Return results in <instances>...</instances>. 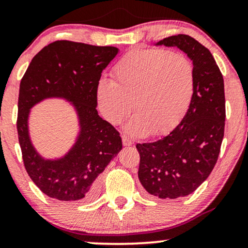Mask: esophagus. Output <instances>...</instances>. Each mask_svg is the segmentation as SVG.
I'll list each match as a JSON object with an SVG mask.
<instances>
[{"label":"esophagus","mask_w":248,"mask_h":248,"mask_svg":"<svg viewBox=\"0 0 248 248\" xmlns=\"http://www.w3.org/2000/svg\"><path fill=\"white\" fill-rule=\"evenodd\" d=\"M123 144H124V146H130L134 144V140H132L130 137H128V136L124 135L123 136Z\"/></svg>","instance_id":"1"}]
</instances>
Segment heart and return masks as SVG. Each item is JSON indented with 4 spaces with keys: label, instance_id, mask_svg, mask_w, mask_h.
<instances>
[{
    "label": "heart",
    "instance_id": "1",
    "mask_svg": "<svg viewBox=\"0 0 248 248\" xmlns=\"http://www.w3.org/2000/svg\"><path fill=\"white\" fill-rule=\"evenodd\" d=\"M114 81L102 78L96 96L107 120L118 124L131 111L127 129L136 136H160L175 127L192 102L195 73L186 56L164 49H135L113 68Z\"/></svg>",
    "mask_w": 248,
    "mask_h": 248
}]
</instances>
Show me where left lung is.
Masks as SVG:
<instances>
[{
  "mask_svg": "<svg viewBox=\"0 0 248 248\" xmlns=\"http://www.w3.org/2000/svg\"><path fill=\"white\" fill-rule=\"evenodd\" d=\"M156 45L184 51L195 73L193 99L182 121L159 140L136 145L144 189L160 199H176L197 190L217 163L225 131L224 78L210 50L194 38L177 34Z\"/></svg>",
  "mask_w": 248,
  "mask_h": 248,
  "instance_id": "8db88e82",
  "label": "left lung"
}]
</instances>
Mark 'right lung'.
Instances as JSON below:
<instances>
[{
    "instance_id": "right-lung-1",
    "label": "right lung",
    "mask_w": 248,
    "mask_h": 248,
    "mask_svg": "<svg viewBox=\"0 0 248 248\" xmlns=\"http://www.w3.org/2000/svg\"><path fill=\"white\" fill-rule=\"evenodd\" d=\"M118 48L57 40L31 61L20 83L19 144L27 173L48 197L59 201L89 202L99 193L97 176L123 148L119 131L97 114L96 86ZM48 97L73 103L80 135L64 158L45 160L33 148L27 118L34 104Z\"/></svg>"
}]
</instances>
